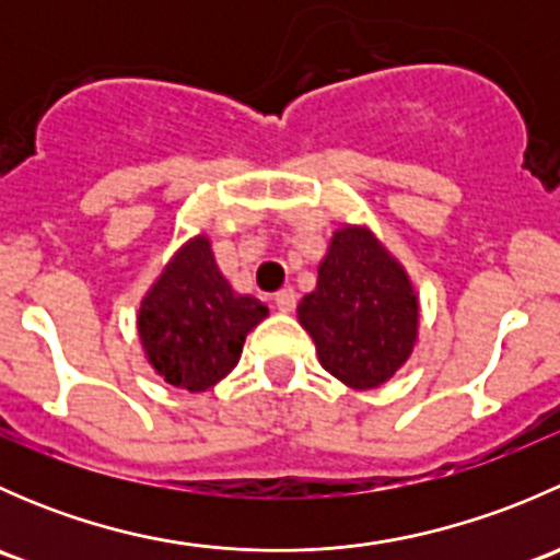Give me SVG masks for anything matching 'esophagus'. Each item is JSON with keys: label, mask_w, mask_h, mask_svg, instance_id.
I'll return each mask as SVG.
<instances>
[{"label": "esophagus", "mask_w": 560, "mask_h": 560, "mask_svg": "<svg viewBox=\"0 0 560 560\" xmlns=\"http://www.w3.org/2000/svg\"><path fill=\"white\" fill-rule=\"evenodd\" d=\"M276 308H279L281 314H290V312H295V306H298V292L292 290V287H287V290H281V292H276Z\"/></svg>", "instance_id": "obj_1"}]
</instances>
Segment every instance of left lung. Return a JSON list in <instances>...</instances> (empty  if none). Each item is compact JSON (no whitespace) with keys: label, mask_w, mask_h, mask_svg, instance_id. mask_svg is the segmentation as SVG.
Listing matches in <instances>:
<instances>
[{"label":"left lung","mask_w":560,"mask_h":560,"mask_svg":"<svg viewBox=\"0 0 560 560\" xmlns=\"http://www.w3.org/2000/svg\"><path fill=\"white\" fill-rule=\"evenodd\" d=\"M327 374L352 389H374L409 360L420 303L404 265L369 228L343 224L319 262L316 290L298 306Z\"/></svg>","instance_id":"left-lung-1"}]
</instances>
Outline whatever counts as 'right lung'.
Segmentation results:
<instances>
[{
  "instance_id": "right-lung-1",
  "label": "right lung",
  "mask_w": 560,
  "mask_h": 560,
  "mask_svg": "<svg viewBox=\"0 0 560 560\" xmlns=\"http://www.w3.org/2000/svg\"><path fill=\"white\" fill-rule=\"evenodd\" d=\"M265 316L268 306L238 295L219 270L211 241L195 235L140 301L138 336L167 385L202 393L238 365L246 336Z\"/></svg>"
}]
</instances>
